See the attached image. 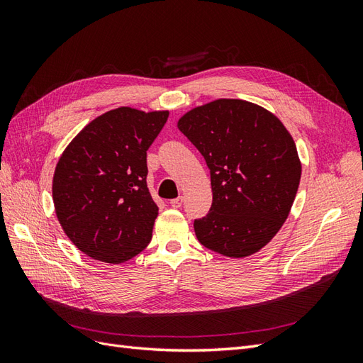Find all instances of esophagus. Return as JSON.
I'll use <instances>...</instances> for the list:
<instances>
[{
	"label": "esophagus",
	"mask_w": 363,
	"mask_h": 363,
	"mask_svg": "<svg viewBox=\"0 0 363 363\" xmlns=\"http://www.w3.org/2000/svg\"><path fill=\"white\" fill-rule=\"evenodd\" d=\"M169 204H171L172 207H175V208L180 207V206L183 204V196H179V199H174V200H171V201H169Z\"/></svg>",
	"instance_id": "1"
}]
</instances>
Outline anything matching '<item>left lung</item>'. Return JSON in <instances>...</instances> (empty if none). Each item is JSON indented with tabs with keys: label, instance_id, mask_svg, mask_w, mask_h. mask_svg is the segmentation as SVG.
Segmentation results:
<instances>
[{
	"label": "left lung",
	"instance_id": "obj_1",
	"mask_svg": "<svg viewBox=\"0 0 363 363\" xmlns=\"http://www.w3.org/2000/svg\"><path fill=\"white\" fill-rule=\"evenodd\" d=\"M211 169V212L195 219L200 244L242 259L277 235L301 179L295 142L281 121L245 100L219 98L177 123Z\"/></svg>",
	"mask_w": 363,
	"mask_h": 363
}]
</instances>
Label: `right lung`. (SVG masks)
I'll use <instances>...</instances> for the list:
<instances>
[{
	"mask_svg": "<svg viewBox=\"0 0 363 363\" xmlns=\"http://www.w3.org/2000/svg\"><path fill=\"white\" fill-rule=\"evenodd\" d=\"M168 115L113 108L91 121L62 152L52 177L54 208L84 255L123 263L150 244L159 207L147 188V150Z\"/></svg>",
	"mask_w": 363,
	"mask_h": 363,
	"instance_id": "1",
	"label": "right lung"
}]
</instances>
